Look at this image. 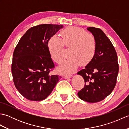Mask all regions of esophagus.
Returning <instances> with one entry per match:
<instances>
[{"label": "esophagus", "instance_id": "esophagus-1", "mask_svg": "<svg viewBox=\"0 0 129 129\" xmlns=\"http://www.w3.org/2000/svg\"><path fill=\"white\" fill-rule=\"evenodd\" d=\"M73 76V75L72 74H68L64 76V78L65 79H67V78H72Z\"/></svg>", "mask_w": 129, "mask_h": 129}]
</instances>
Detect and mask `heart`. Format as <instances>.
<instances>
[{"label": "heart", "mask_w": 129, "mask_h": 129, "mask_svg": "<svg viewBox=\"0 0 129 129\" xmlns=\"http://www.w3.org/2000/svg\"><path fill=\"white\" fill-rule=\"evenodd\" d=\"M61 39L53 35L49 39L48 48L51 58L59 64L65 58V47L70 48V58L59 70L63 73L75 70L79 64L85 66L94 58L97 49V40L94 35L76 26H69L61 32Z\"/></svg>", "instance_id": "heart-1"}]
</instances>
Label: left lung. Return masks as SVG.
Listing matches in <instances>:
<instances>
[{"instance_id":"obj_1","label":"left lung","mask_w":129,"mask_h":129,"mask_svg":"<svg viewBox=\"0 0 129 129\" xmlns=\"http://www.w3.org/2000/svg\"><path fill=\"white\" fill-rule=\"evenodd\" d=\"M87 29L96 39L97 49L91 61L78 73L85 81L84 88L78 95L87 102L96 103L113 91L116 84L119 67L116 51L105 33L95 27Z\"/></svg>"}]
</instances>
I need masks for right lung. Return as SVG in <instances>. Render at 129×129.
<instances>
[{
    "label": "right lung",
    "mask_w": 129,
    "mask_h": 129,
    "mask_svg": "<svg viewBox=\"0 0 129 129\" xmlns=\"http://www.w3.org/2000/svg\"><path fill=\"white\" fill-rule=\"evenodd\" d=\"M62 25L40 24L29 29L14 50L13 81L27 99L40 101L51 94L61 76L50 74L55 68L48 48L49 39Z\"/></svg>",
    "instance_id": "1"
}]
</instances>
